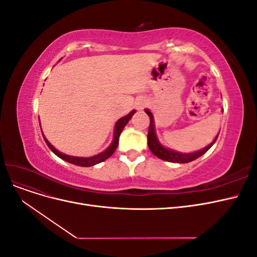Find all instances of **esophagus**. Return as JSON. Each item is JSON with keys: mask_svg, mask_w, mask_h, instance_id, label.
Masks as SVG:
<instances>
[{"mask_svg": "<svg viewBox=\"0 0 257 257\" xmlns=\"http://www.w3.org/2000/svg\"><path fill=\"white\" fill-rule=\"evenodd\" d=\"M146 106H147V100L145 98H139L135 103V107L137 110H143Z\"/></svg>", "mask_w": 257, "mask_h": 257, "instance_id": "obj_1", "label": "esophagus"}]
</instances>
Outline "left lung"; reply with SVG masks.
<instances>
[{
  "label": "left lung",
  "mask_w": 257,
  "mask_h": 257,
  "mask_svg": "<svg viewBox=\"0 0 257 257\" xmlns=\"http://www.w3.org/2000/svg\"><path fill=\"white\" fill-rule=\"evenodd\" d=\"M146 113L149 115L150 118V126H149V132H148V146H149V149L151 150V152L155 155V157H158L159 159L163 160V161H167V162H172V163H189L192 162L194 160L198 159L201 155L205 154L210 148H211L214 143L216 142L217 134L215 136V138L213 139V142L208 145L207 147L203 148V149H200L198 151L195 152H190V153H182V152H179L173 149H169V148H166L163 146L158 139L157 133H155V125H154V118H153V114L149 109H145ZM223 111V110H222ZM220 133V132H219Z\"/></svg>",
  "instance_id": "8db88e82"
}]
</instances>
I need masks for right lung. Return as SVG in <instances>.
I'll return each mask as SVG.
<instances>
[{"label": "right lung", "mask_w": 257, "mask_h": 257, "mask_svg": "<svg viewBox=\"0 0 257 257\" xmlns=\"http://www.w3.org/2000/svg\"><path fill=\"white\" fill-rule=\"evenodd\" d=\"M136 112V110H132L128 114L122 116L121 119H119L118 121L115 122V125H114V130H113V138H112V142L111 144L107 147V149L104 150L103 152H100L96 155H93V157H90V158H81V157H72V155H67V154H64L60 152L59 150H57L56 148H54L48 141L47 138L45 137L44 133L42 132L43 134V137L45 139L46 144H47V146L49 147V149L56 154L58 155V157L62 160H64L68 163H71V164H74V165H77V166H82V167H90V166H94L96 164H98V163H102L104 162L105 160H107L108 158H110L111 155L113 154V152L115 151L116 147H118L119 145V137H120V134L121 132L123 131L124 126L126 125V124L128 123V121L131 120L132 116L134 115V113ZM42 130V128H41Z\"/></svg>", "instance_id": "add662e5"}]
</instances>
